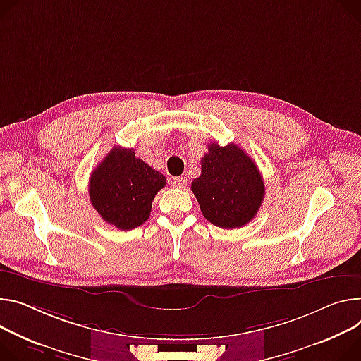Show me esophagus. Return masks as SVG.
<instances>
[{"label": "esophagus", "mask_w": 361, "mask_h": 361, "mask_svg": "<svg viewBox=\"0 0 361 361\" xmlns=\"http://www.w3.org/2000/svg\"><path fill=\"white\" fill-rule=\"evenodd\" d=\"M173 184H174V187H177V188H185V185H187V177H184V176L176 177V178H173Z\"/></svg>", "instance_id": "34e87169"}]
</instances>
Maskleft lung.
<instances>
[{
  "label": "left lung",
  "mask_w": 361,
  "mask_h": 361,
  "mask_svg": "<svg viewBox=\"0 0 361 361\" xmlns=\"http://www.w3.org/2000/svg\"><path fill=\"white\" fill-rule=\"evenodd\" d=\"M203 216L217 227L247 224L265 197V184L253 159L236 144H209L202 176L191 183Z\"/></svg>",
  "instance_id": "8db88e82"
}]
</instances>
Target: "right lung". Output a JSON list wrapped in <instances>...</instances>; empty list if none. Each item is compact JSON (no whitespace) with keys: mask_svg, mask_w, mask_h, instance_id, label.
<instances>
[{"mask_svg":"<svg viewBox=\"0 0 361 361\" xmlns=\"http://www.w3.org/2000/svg\"><path fill=\"white\" fill-rule=\"evenodd\" d=\"M166 183L133 148L114 147L90 176L89 197L106 223L133 231L148 220L152 200Z\"/></svg>","mask_w":361,"mask_h":361,"instance_id":"add662e5","label":"right lung"}]
</instances>
